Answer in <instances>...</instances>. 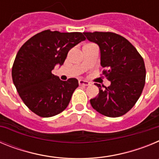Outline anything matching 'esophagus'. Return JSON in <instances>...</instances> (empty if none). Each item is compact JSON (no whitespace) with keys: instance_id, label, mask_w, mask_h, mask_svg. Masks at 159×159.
Instances as JSON below:
<instances>
[{"instance_id":"obj_1","label":"esophagus","mask_w":159,"mask_h":159,"mask_svg":"<svg viewBox=\"0 0 159 159\" xmlns=\"http://www.w3.org/2000/svg\"><path fill=\"white\" fill-rule=\"evenodd\" d=\"M79 84H80V85H84V86H88V85H90L91 84H90V82H88V81L80 80H79Z\"/></svg>"}]
</instances>
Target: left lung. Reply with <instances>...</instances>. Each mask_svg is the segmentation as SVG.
<instances>
[{
  "label": "left lung",
  "instance_id": "obj_1",
  "mask_svg": "<svg viewBox=\"0 0 159 159\" xmlns=\"http://www.w3.org/2000/svg\"><path fill=\"white\" fill-rule=\"evenodd\" d=\"M99 46L100 65L111 85L95 84L99 94L90 99L96 111L107 117H119L131 109L145 85L144 61L135 48L123 36L113 32H84Z\"/></svg>",
  "mask_w": 159,
  "mask_h": 159
}]
</instances>
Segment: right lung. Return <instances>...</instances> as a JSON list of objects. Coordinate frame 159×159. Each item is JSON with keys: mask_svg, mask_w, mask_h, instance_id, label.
<instances>
[{"mask_svg": "<svg viewBox=\"0 0 159 159\" xmlns=\"http://www.w3.org/2000/svg\"><path fill=\"white\" fill-rule=\"evenodd\" d=\"M85 39L81 32L45 30L30 38L18 51L12 81L25 104L37 116L52 117L68 106L78 80L63 81L52 71L63 65L70 49Z\"/></svg>", "mask_w": 159, "mask_h": 159, "instance_id": "obj_1", "label": "right lung"}]
</instances>
